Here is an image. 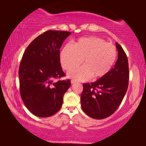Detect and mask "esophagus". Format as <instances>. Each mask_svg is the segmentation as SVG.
I'll return each mask as SVG.
<instances>
[{
	"mask_svg": "<svg viewBox=\"0 0 146 146\" xmlns=\"http://www.w3.org/2000/svg\"><path fill=\"white\" fill-rule=\"evenodd\" d=\"M71 84H75L76 82L75 80H72L71 81Z\"/></svg>",
	"mask_w": 146,
	"mask_h": 146,
	"instance_id": "1",
	"label": "esophagus"
}]
</instances>
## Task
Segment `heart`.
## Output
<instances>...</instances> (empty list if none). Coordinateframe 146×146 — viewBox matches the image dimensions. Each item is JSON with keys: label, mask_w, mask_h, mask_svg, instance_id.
<instances>
[{"label": "heart", "mask_w": 146, "mask_h": 146, "mask_svg": "<svg viewBox=\"0 0 146 146\" xmlns=\"http://www.w3.org/2000/svg\"><path fill=\"white\" fill-rule=\"evenodd\" d=\"M117 56V50L112 44L96 36L79 38L73 46L67 44L62 49L60 60L64 70L70 71L82 63L84 66L72 70L68 77L75 80H86L104 77L111 70Z\"/></svg>", "instance_id": "heart-1"}]
</instances>
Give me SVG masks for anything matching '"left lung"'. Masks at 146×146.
Instances as JSON below:
<instances>
[{"instance_id":"1","label":"left lung","mask_w":146,"mask_h":146,"mask_svg":"<svg viewBox=\"0 0 146 146\" xmlns=\"http://www.w3.org/2000/svg\"><path fill=\"white\" fill-rule=\"evenodd\" d=\"M118 58L114 67L104 77L83 84L81 106L86 115L95 119L111 115L119 107L128 88L129 65L125 53L116 42Z\"/></svg>"}]
</instances>
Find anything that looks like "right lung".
Wrapping results in <instances>:
<instances>
[{
  "mask_svg": "<svg viewBox=\"0 0 146 146\" xmlns=\"http://www.w3.org/2000/svg\"><path fill=\"white\" fill-rule=\"evenodd\" d=\"M71 32L49 30L38 36L24 51L20 64V93L26 107L36 117H48L58 111L70 87L60 61V48Z\"/></svg>",
  "mask_w": 146,
  "mask_h": 146,
  "instance_id": "right-lung-1",
  "label": "right lung"
}]
</instances>
